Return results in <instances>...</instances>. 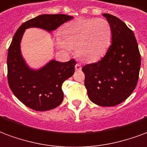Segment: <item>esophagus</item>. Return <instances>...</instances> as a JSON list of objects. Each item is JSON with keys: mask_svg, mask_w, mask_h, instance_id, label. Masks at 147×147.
Instances as JSON below:
<instances>
[{"mask_svg": "<svg viewBox=\"0 0 147 147\" xmlns=\"http://www.w3.org/2000/svg\"><path fill=\"white\" fill-rule=\"evenodd\" d=\"M75 68L76 71H80L82 69V67H81V65L80 64H76V66H75Z\"/></svg>", "mask_w": 147, "mask_h": 147, "instance_id": "esophagus-1", "label": "esophagus"}]
</instances>
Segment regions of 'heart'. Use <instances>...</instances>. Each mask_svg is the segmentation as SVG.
I'll return each mask as SVG.
<instances>
[{
  "label": "heart",
  "instance_id": "b5f03b06",
  "mask_svg": "<svg viewBox=\"0 0 147 147\" xmlns=\"http://www.w3.org/2000/svg\"><path fill=\"white\" fill-rule=\"evenodd\" d=\"M112 36L109 22L104 18H77L64 25L57 47L76 50L77 57L84 61H94L104 55Z\"/></svg>",
  "mask_w": 147,
  "mask_h": 147
}]
</instances>
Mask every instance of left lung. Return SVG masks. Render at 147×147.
<instances>
[{"label":"left lung","instance_id":"left-lung-1","mask_svg":"<svg viewBox=\"0 0 147 147\" xmlns=\"http://www.w3.org/2000/svg\"><path fill=\"white\" fill-rule=\"evenodd\" d=\"M109 22L112 42L99 61L85 65V86L94 104L113 107L131 95L139 79L141 57L134 32L117 17L103 14Z\"/></svg>","mask_w":147,"mask_h":147}]
</instances>
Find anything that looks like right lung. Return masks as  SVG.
<instances>
[{"mask_svg":"<svg viewBox=\"0 0 147 147\" xmlns=\"http://www.w3.org/2000/svg\"><path fill=\"white\" fill-rule=\"evenodd\" d=\"M73 17L63 14L40 15L24 22L14 35L7 53V81L14 95L26 106L44 111L59 106L64 98L61 86L73 76L76 62L50 61L39 69H32L22 55L21 40L26 29L40 28L51 32Z\"/></svg>","mask_w":147,"mask_h":147,"instance_id":"obj_1","label":"right lung"}]
</instances>
